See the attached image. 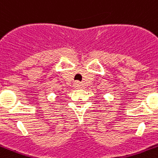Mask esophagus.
<instances>
[{"label":"esophagus","instance_id":"34e87169","mask_svg":"<svg viewBox=\"0 0 158 158\" xmlns=\"http://www.w3.org/2000/svg\"><path fill=\"white\" fill-rule=\"evenodd\" d=\"M74 87H75V88H76V89H78V88H80V87H81V83L78 81L75 82V83H74Z\"/></svg>","mask_w":158,"mask_h":158}]
</instances>
